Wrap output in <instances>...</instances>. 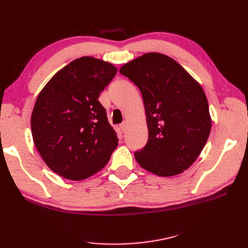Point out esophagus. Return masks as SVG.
Listing matches in <instances>:
<instances>
[{"mask_svg": "<svg viewBox=\"0 0 248 248\" xmlns=\"http://www.w3.org/2000/svg\"><path fill=\"white\" fill-rule=\"evenodd\" d=\"M120 128H121V130H122L123 132H125L126 129H127V123H126V122H123L121 125H120Z\"/></svg>", "mask_w": 248, "mask_h": 248, "instance_id": "34e87169", "label": "esophagus"}]
</instances>
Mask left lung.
<instances>
[{"label": "left lung", "instance_id": "left-lung-1", "mask_svg": "<svg viewBox=\"0 0 248 248\" xmlns=\"http://www.w3.org/2000/svg\"><path fill=\"white\" fill-rule=\"evenodd\" d=\"M141 93L149 138L134 153L140 166L160 177L179 175L204 149L211 117L204 90L174 59L148 52L120 68Z\"/></svg>", "mask_w": 248, "mask_h": 248}]
</instances>
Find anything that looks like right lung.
Returning a JSON list of instances; mask_svg holds the SVG:
<instances>
[{
  "mask_svg": "<svg viewBox=\"0 0 248 248\" xmlns=\"http://www.w3.org/2000/svg\"><path fill=\"white\" fill-rule=\"evenodd\" d=\"M117 71L102 60L81 57L59 70L37 97L33 140L56 174L80 181L108 162L118 138L98 97Z\"/></svg>",
  "mask_w": 248,
  "mask_h": 248,
  "instance_id": "add662e5",
  "label": "right lung"
}]
</instances>
